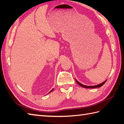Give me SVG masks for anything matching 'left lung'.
<instances>
[{
  "label": "left lung",
  "mask_w": 124,
  "mask_h": 124,
  "mask_svg": "<svg viewBox=\"0 0 124 124\" xmlns=\"http://www.w3.org/2000/svg\"><path fill=\"white\" fill-rule=\"evenodd\" d=\"M75 80H76V83L78 84V85H80L81 87H84V88H98V87H101V86H102V85H103L104 84L106 83V81H107V80H106L105 81H104V82H102V83H101L100 84H98V85H95V86H86V85H83V84L80 83L79 82H78V81L76 79H75Z\"/></svg>",
  "instance_id": "left-lung-1"
}]
</instances>
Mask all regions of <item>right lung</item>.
<instances>
[{"mask_svg":"<svg viewBox=\"0 0 124 124\" xmlns=\"http://www.w3.org/2000/svg\"><path fill=\"white\" fill-rule=\"evenodd\" d=\"M53 89H52V90H51V91H50V92H49V93H50V92H52V91H53Z\"/></svg>","mask_w":124,"mask_h":124,"instance_id":"obj_1","label":"right lung"}]
</instances>
